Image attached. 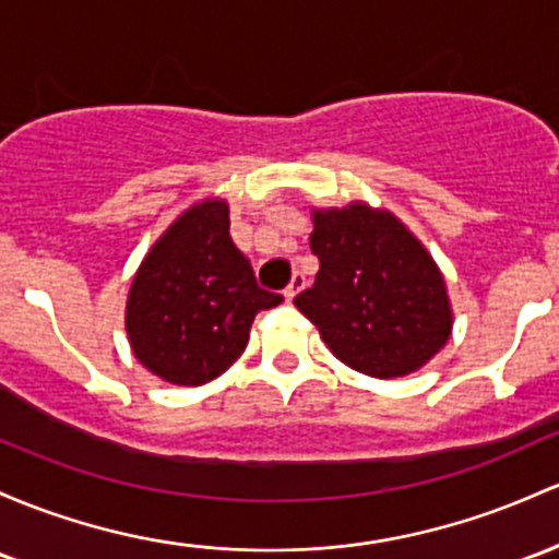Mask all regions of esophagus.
I'll list each match as a JSON object with an SVG mask.
<instances>
[{"instance_id": "obj_1", "label": "esophagus", "mask_w": 559, "mask_h": 559, "mask_svg": "<svg viewBox=\"0 0 559 559\" xmlns=\"http://www.w3.org/2000/svg\"><path fill=\"white\" fill-rule=\"evenodd\" d=\"M302 289H305V275H302V273H294V278L289 281V286H286L284 297H286V299H289V302H292V299H294V297H297V294H299V292H302Z\"/></svg>"}]
</instances>
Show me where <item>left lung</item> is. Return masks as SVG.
I'll return each instance as SVG.
<instances>
[{
  "label": "left lung",
  "mask_w": 559,
  "mask_h": 559,
  "mask_svg": "<svg viewBox=\"0 0 559 559\" xmlns=\"http://www.w3.org/2000/svg\"><path fill=\"white\" fill-rule=\"evenodd\" d=\"M316 284L294 305L349 369L377 379L421 369L449 342L453 312L427 249L390 212H312Z\"/></svg>",
  "instance_id": "1"
}]
</instances>
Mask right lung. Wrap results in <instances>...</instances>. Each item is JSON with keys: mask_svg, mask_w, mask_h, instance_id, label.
<instances>
[{"mask_svg": "<svg viewBox=\"0 0 559 559\" xmlns=\"http://www.w3.org/2000/svg\"><path fill=\"white\" fill-rule=\"evenodd\" d=\"M281 302L233 243L228 204L206 199L169 225L134 273L127 336L151 373L199 388L236 364L257 312Z\"/></svg>", "mask_w": 559, "mask_h": 559, "instance_id": "obj_1", "label": "right lung"}]
</instances>
